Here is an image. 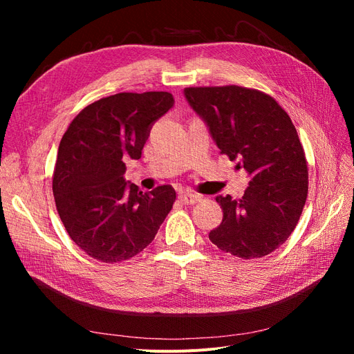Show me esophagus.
<instances>
[{
    "label": "esophagus",
    "mask_w": 354,
    "mask_h": 354,
    "mask_svg": "<svg viewBox=\"0 0 354 354\" xmlns=\"http://www.w3.org/2000/svg\"><path fill=\"white\" fill-rule=\"evenodd\" d=\"M178 199L183 202L185 205H194V203H196L201 199V195L194 194V192L190 190H185V192H180Z\"/></svg>",
    "instance_id": "esophagus-1"
}]
</instances>
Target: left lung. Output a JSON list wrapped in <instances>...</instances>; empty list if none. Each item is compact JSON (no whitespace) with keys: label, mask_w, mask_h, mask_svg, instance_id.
I'll use <instances>...</instances> for the list:
<instances>
[{"label":"left lung","mask_w":354,"mask_h":354,"mask_svg":"<svg viewBox=\"0 0 354 354\" xmlns=\"http://www.w3.org/2000/svg\"><path fill=\"white\" fill-rule=\"evenodd\" d=\"M220 153L250 177L239 199L217 196L223 221L209 241L242 260L269 255L297 226L308 194L306 153L289 115L272 95L239 85L189 87Z\"/></svg>","instance_id":"1"}]
</instances>
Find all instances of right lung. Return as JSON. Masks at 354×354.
Returning <instances> with one entry per match:
<instances>
[{
  "instance_id": "add662e5",
  "label": "right lung",
  "mask_w": 354,
  "mask_h": 354,
  "mask_svg": "<svg viewBox=\"0 0 354 354\" xmlns=\"http://www.w3.org/2000/svg\"><path fill=\"white\" fill-rule=\"evenodd\" d=\"M174 104L167 91L118 93L84 108L63 134L53 195L71 239L102 263L130 260L151 243L176 202L169 185L138 190L124 178L152 124Z\"/></svg>"
}]
</instances>
